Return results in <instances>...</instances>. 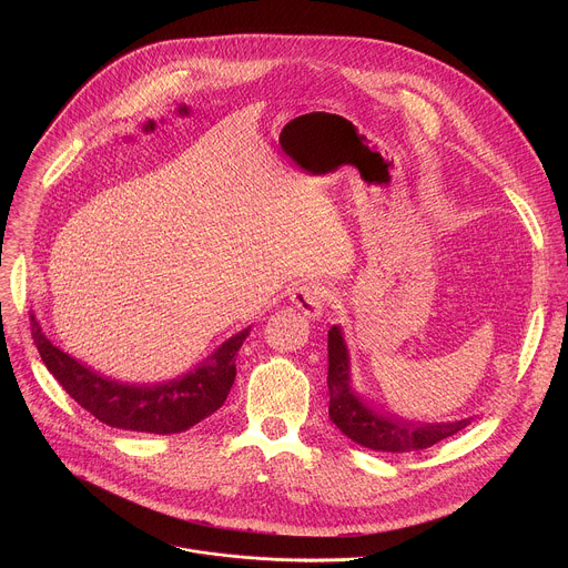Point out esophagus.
Masks as SVG:
<instances>
[{
	"mask_svg": "<svg viewBox=\"0 0 568 568\" xmlns=\"http://www.w3.org/2000/svg\"><path fill=\"white\" fill-rule=\"evenodd\" d=\"M290 298L301 310V314L310 318H318L323 314V307H326L328 292L321 283H301L298 287L292 290Z\"/></svg>",
	"mask_w": 568,
	"mask_h": 568,
	"instance_id": "obj_1",
	"label": "esophagus"
}]
</instances>
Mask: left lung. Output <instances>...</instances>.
Listing matches in <instances>:
<instances>
[{"label":"left lung","mask_w":568,"mask_h":568,"mask_svg":"<svg viewBox=\"0 0 568 568\" xmlns=\"http://www.w3.org/2000/svg\"><path fill=\"white\" fill-rule=\"evenodd\" d=\"M328 390L331 420L353 443L375 452H418L427 449L469 425L458 423H414L373 412L351 386V357L339 326L328 331Z\"/></svg>","instance_id":"obj_1"}]
</instances>
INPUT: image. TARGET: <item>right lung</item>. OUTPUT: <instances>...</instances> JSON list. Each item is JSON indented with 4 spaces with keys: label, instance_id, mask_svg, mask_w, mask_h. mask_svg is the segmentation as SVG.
I'll list each match as a JSON object with an SVG mask.
<instances>
[{
    "label": "right lung",
    "instance_id": "right-lung-1",
    "mask_svg": "<svg viewBox=\"0 0 568 568\" xmlns=\"http://www.w3.org/2000/svg\"><path fill=\"white\" fill-rule=\"evenodd\" d=\"M250 328L226 339L191 373L161 384H128L110 379L80 364L42 333L31 314V333L38 353L60 386L97 420L141 434H180L215 414L235 379V355L250 337Z\"/></svg>",
    "mask_w": 568,
    "mask_h": 568
}]
</instances>
